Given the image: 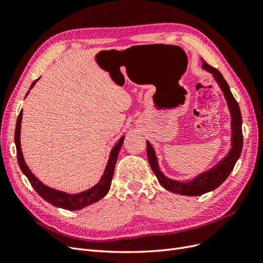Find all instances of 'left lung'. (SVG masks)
I'll list each match as a JSON object with an SVG mask.
<instances>
[{
    "label": "left lung",
    "mask_w": 263,
    "mask_h": 263,
    "mask_svg": "<svg viewBox=\"0 0 263 263\" xmlns=\"http://www.w3.org/2000/svg\"><path fill=\"white\" fill-rule=\"evenodd\" d=\"M202 68L210 72L214 80L217 82L218 86L224 94L225 100L227 101V106L230 113V128H232V147H230L227 155L221 158L220 160L212 166L211 169L206 170L200 174H197L192 180L189 181H178L165 177L159 166L158 158L156 155L155 148L147 140V157L149 164L159 181V183L170 192L187 195L197 196L204 193L211 192V191L217 189L222 182H224L230 172L233 171L234 166L238 159L240 157L242 150V117L240 113L239 105L235 100L234 95L230 91V87L226 80L217 69L211 67L208 62L202 59Z\"/></svg>",
    "instance_id": "left-lung-1"
}]
</instances>
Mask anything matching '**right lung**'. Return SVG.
I'll use <instances>...</instances> for the list:
<instances>
[{
	"label": "right lung",
	"mask_w": 263,
	"mask_h": 263,
	"mask_svg": "<svg viewBox=\"0 0 263 263\" xmlns=\"http://www.w3.org/2000/svg\"><path fill=\"white\" fill-rule=\"evenodd\" d=\"M38 80L39 79H37V80H35L33 83H31L29 90L33 89ZM28 93L29 91L26 93V97L28 95ZM22 117H23V109L21 110V113L17 117L16 128H15V136H14L15 145H16V151H17V161L22 172L27 177L31 186L35 189V191L39 195H41V197H43L45 201L50 203L51 205L55 206V208L65 209L68 211H78L100 201L101 198H103L108 193V191L110 189V183H112V179H113L118 153L122 148L125 136H122L119 138V140L116 142L115 146L112 148V150H110L109 158L107 160L104 173H103V176L101 177L99 183H97L93 187L83 191V192L77 193V194H70L67 192H63V191H59V190L52 189L50 186H47L42 181H39L34 176V173L31 172L30 169L28 168V165L26 164L25 160H24L23 151L21 148Z\"/></svg>",
	"instance_id": "add662e5"
}]
</instances>
